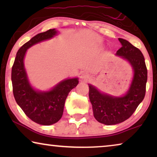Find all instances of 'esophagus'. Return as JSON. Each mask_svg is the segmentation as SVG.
Here are the masks:
<instances>
[{
    "label": "esophagus",
    "mask_w": 157,
    "mask_h": 157,
    "mask_svg": "<svg viewBox=\"0 0 157 157\" xmlns=\"http://www.w3.org/2000/svg\"><path fill=\"white\" fill-rule=\"evenodd\" d=\"M80 79L81 81H83V82H87L88 81H89L90 76L88 74H86V73H83V74L81 75Z\"/></svg>",
    "instance_id": "obj_1"
}]
</instances>
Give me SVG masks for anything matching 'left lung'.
<instances>
[{"label": "left lung", "mask_w": 157, "mask_h": 157, "mask_svg": "<svg viewBox=\"0 0 157 157\" xmlns=\"http://www.w3.org/2000/svg\"><path fill=\"white\" fill-rule=\"evenodd\" d=\"M119 40L121 48L116 55L127 61L133 70L132 81L126 93L121 96H111L89 84L94 116L105 125H114L128 119L142 101L146 93L147 69L142 53L128 40L123 38Z\"/></svg>", "instance_id": "1"}]
</instances>
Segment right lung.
<instances>
[{
    "label": "right lung",
    "mask_w": 157,
    "mask_h": 157,
    "mask_svg": "<svg viewBox=\"0 0 157 157\" xmlns=\"http://www.w3.org/2000/svg\"><path fill=\"white\" fill-rule=\"evenodd\" d=\"M58 35L56 29L38 33L21 47L12 67L13 92L16 101L25 115L40 125L56 123L63 115L68 94L78 83V78L60 81L48 91H39L32 86L24 66V58L29 48Z\"/></svg>",
    "instance_id": "right-lung-1"
}]
</instances>
